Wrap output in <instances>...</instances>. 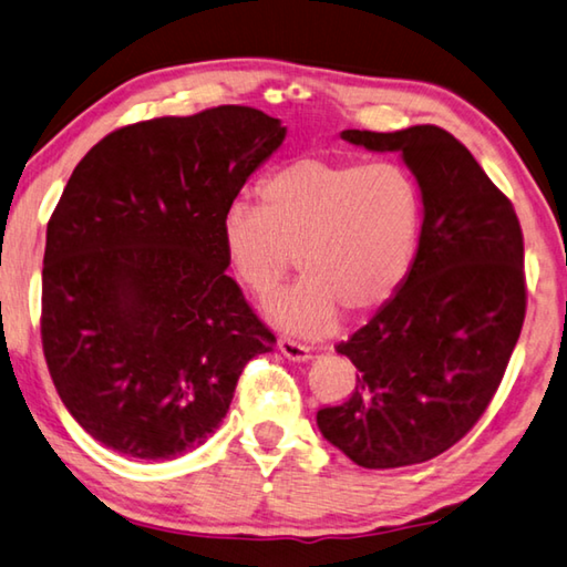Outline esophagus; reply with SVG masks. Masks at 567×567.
<instances>
[{
    "mask_svg": "<svg viewBox=\"0 0 567 567\" xmlns=\"http://www.w3.org/2000/svg\"><path fill=\"white\" fill-rule=\"evenodd\" d=\"M278 351L291 361H306L311 355L309 346L301 343L299 339H293V336H281V339H278Z\"/></svg>",
    "mask_w": 567,
    "mask_h": 567,
    "instance_id": "esophagus-1",
    "label": "esophagus"
}]
</instances>
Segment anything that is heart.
I'll use <instances>...</instances> for the list:
<instances>
[{
  "label": "heart",
  "mask_w": 567,
  "mask_h": 567,
  "mask_svg": "<svg viewBox=\"0 0 567 567\" xmlns=\"http://www.w3.org/2000/svg\"><path fill=\"white\" fill-rule=\"evenodd\" d=\"M226 208L224 251L248 291H276L301 261L306 278L266 301L276 323L326 333L341 311L383 309L411 274L421 236V192L395 162L303 156L278 166Z\"/></svg>",
  "instance_id": "1"
}]
</instances>
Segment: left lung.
<instances>
[{
	"mask_svg": "<svg viewBox=\"0 0 567 567\" xmlns=\"http://www.w3.org/2000/svg\"><path fill=\"white\" fill-rule=\"evenodd\" d=\"M341 136L403 154L423 226L401 291L336 346L359 369L355 389L316 423L363 468H403L458 443L498 391L528 306L523 231L511 198L445 128Z\"/></svg>",
	"mask_w": 567,
	"mask_h": 567,
	"instance_id": "8db88e82",
	"label": "left lung"
}]
</instances>
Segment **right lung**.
<instances>
[{"instance_id": "right-lung-1", "label": "right lung", "mask_w": 567, "mask_h": 567, "mask_svg": "<svg viewBox=\"0 0 567 567\" xmlns=\"http://www.w3.org/2000/svg\"><path fill=\"white\" fill-rule=\"evenodd\" d=\"M286 136L254 106L126 124L47 224L42 349L74 421L128 458L198 449L276 336L226 276L224 216Z\"/></svg>"}]
</instances>
